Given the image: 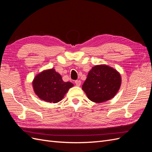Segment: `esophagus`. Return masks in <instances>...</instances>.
Instances as JSON below:
<instances>
[{
  "instance_id": "34e87169",
  "label": "esophagus",
  "mask_w": 152,
  "mask_h": 152,
  "mask_svg": "<svg viewBox=\"0 0 152 152\" xmlns=\"http://www.w3.org/2000/svg\"><path fill=\"white\" fill-rule=\"evenodd\" d=\"M75 83L77 86H80L81 84V81L80 80H75Z\"/></svg>"
}]
</instances>
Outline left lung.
Instances as JSON below:
<instances>
[{
	"label": "left lung",
	"instance_id": "obj_1",
	"mask_svg": "<svg viewBox=\"0 0 152 152\" xmlns=\"http://www.w3.org/2000/svg\"><path fill=\"white\" fill-rule=\"evenodd\" d=\"M120 73L107 65H96L91 68L82 85V90L93 102L101 103L113 98L120 89Z\"/></svg>",
	"mask_w": 152,
	"mask_h": 152
}]
</instances>
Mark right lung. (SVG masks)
Returning a JSON list of instances; mask_svg holds the SVG:
<instances>
[{"mask_svg": "<svg viewBox=\"0 0 152 152\" xmlns=\"http://www.w3.org/2000/svg\"><path fill=\"white\" fill-rule=\"evenodd\" d=\"M35 94L45 102L56 103L60 102L64 96L73 86L70 82H64L61 75L51 68L40 72L32 82Z\"/></svg>", "mask_w": 152, "mask_h": 152, "instance_id": "add662e5", "label": "right lung"}]
</instances>
